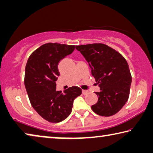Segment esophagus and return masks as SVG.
<instances>
[{"instance_id": "obj_1", "label": "esophagus", "mask_w": 153, "mask_h": 153, "mask_svg": "<svg viewBox=\"0 0 153 153\" xmlns=\"http://www.w3.org/2000/svg\"><path fill=\"white\" fill-rule=\"evenodd\" d=\"M82 94L85 95V94H88V93H89V91H88V90H82Z\"/></svg>"}]
</instances>
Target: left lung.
Wrapping results in <instances>:
<instances>
[{"mask_svg":"<svg viewBox=\"0 0 153 153\" xmlns=\"http://www.w3.org/2000/svg\"><path fill=\"white\" fill-rule=\"evenodd\" d=\"M88 62L100 91L91 109L97 114L110 117L117 113L129 98L131 75L126 59L119 52L102 43L76 46Z\"/></svg>","mask_w":153,"mask_h":153,"instance_id":"8db88e82","label":"left lung"}]
</instances>
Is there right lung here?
I'll return each mask as SVG.
<instances>
[{
    "label": "right lung",
    "mask_w": 153,
    "mask_h": 153,
    "mask_svg": "<svg viewBox=\"0 0 153 153\" xmlns=\"http://www.w3.org/2000/svg\"><path fill=\"white\" fill-rule=\"evenodd\" d=\"M74 45L46 43L32 53L25 69L24 84L32 106L40 116L51 123L64 121L71 113L73 102L82 90L72 86L64 93L56 91L60 60L71 54Z\"/></svg>",
    "instance_id": "obj_1"
}]
</instances>
